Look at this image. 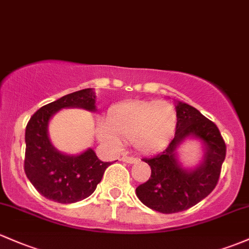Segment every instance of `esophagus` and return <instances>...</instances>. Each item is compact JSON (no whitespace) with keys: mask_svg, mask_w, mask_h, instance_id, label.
I'll list each match as a JSON object with an SVG mask.
<instances>
[{"mask_svg":"<svg viewBox=\"0 0 249 249\" xmlns=\"http://www.w3.org/2000/svg\"><path fill=\"white\" fill-rule=\"evenodd\" d=\"M120 160L124 162H128V164H135V162L138 161V159L134 157H122Z\"/></svg>","mask_w":249,"mask_h":249,"instance_id":"obj_1","label":"esophagus"}]
</instances>
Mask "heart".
<instances>
[{"instance_id": "b5f03b06", "label": "heart", "mask_w": 249, "mask_h": 249, "mask_svg": "<svg viewBox=\"0 0 249 249\" xmlns=\"http://www.w3.org/2000/svg\"><path fill=\"white\" fill-rule=\"evenodd\" d=\"M176 120L175 107L165 101L125 102L111 108L108 121L97 122L96 135L111 151H120L122 141H132L135 149L149 153L166 143Z\"/></svg>"}]
</instances>
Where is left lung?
Returning <instances> with one entry per match:
<instances>
[{
  "label": "left lung",
  "mask_w": 249,
  "mask_h": 249,
  "mask_svg": "<svg viewBox=\"0 0 249 249\" xmlns=\"http://www.w3.org/2000/svg\"><path fill=\"white\" fill-rule=\"evenodd\" d=\"M176 134L160 153L143 161L151 166V178L136 188L138 198L149 209L173 213L194 207L215 189L226 158V143L213 122L188 103L175 101ZM188 138L202 145V159L192 168L184 167L178 148Z\"/></svg>",
  "instance_id": "obj_1"
}]
</instances>
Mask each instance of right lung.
<instances>
[{
  "mask_svg": "<svg viewBox=\"0 0 249 249\" xmlns=\"http://www.w3.org/2000/svg\"><path fill=\"white\" fill-rule=\"evenodd\" d=\"M81 108L96 111L93 89H83L40 108L26 127L25 172L33 186L47 199L66 204L82 200L95 191L110 162L101 161L92 148L78 154L58 151L51 141L49 124L59 110Z\"/></svg>",
  "mask_w": 249,
  "mask_h": 249,
  "instance_id": "obj_1",
  "label": "right lung"
}]
</instances>
